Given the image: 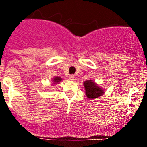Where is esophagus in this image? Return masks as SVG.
Instances as JSON below:
<instances>
[{
    "mask_svg": "<svg viewBox=\"0 0 147 147\" xmlns=\"http://www.w3.org/2000/svg\"><path fill=\"white\" fill-rule=\"evenodd\" d=\"M74 78H75V77H74V76L72 75H70V76H69V79H70V81H73Z\"/></svg>",
    "mask_w": 147,
    "mask_h": 147,
    "instance_id": "obj_1",
    "label": "esophagus"
}]
</instances>
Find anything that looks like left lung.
Returning a JSON list of instances; mask_svg holds the SVG:
<instances>
[{
  "label": "left lung",
  "instance_id": "obj_1",
  "mask_svg": "<svg viewBox=\"0 0 147 147\" xmlns=\"http://www.w3.org/2000/svg\"><path fill=\"white\" fill-rule=\"evenodd\" d=\"M86 90V95L88 99H95L104 93L102 88L97 86L92 80L85 81L84 83Z\"/></svg>",
  "mask_w": 147,
  "mask_h": 147
}]
</instances>
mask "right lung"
Listing matches in <instances>:
<instances>
[{"instance_id":"add662e5","label":"right lung","mask_w":147,"mask_h":147,"mask_svg":"<svg viewBox=\"0 0 147 147\" xmlns=\"http://www.w3.org/2000/svg\"><path fill=\"white\" fill-rule=\"evenodd\" d=\"M60 81H61V77H55V78H54V79H53V82H55L54 84L58 83V82H59Z\"/></svg>"}]
</instances>
